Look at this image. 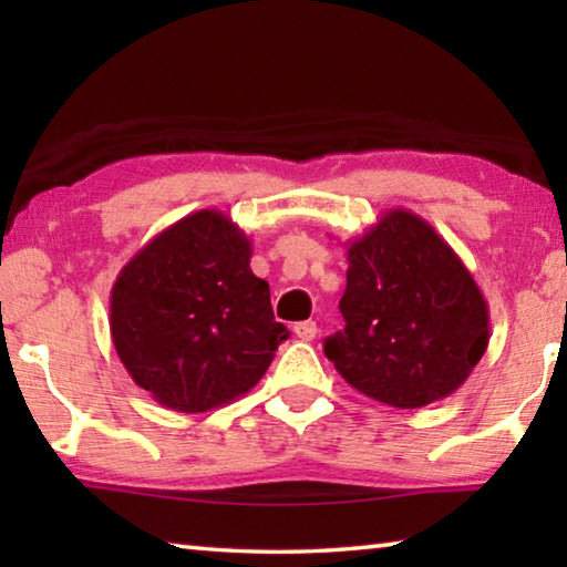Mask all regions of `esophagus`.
<instances>
[{
	"label": "esophagus",
	"instance_id": "esophagus-1",
	"mask_svg": "<svg viewBox=\"0 0 567 567\" xmlns=\"http://www.w3.org/2000/svg\"><path fill=\"white\" fill-rule=\"evenodd\" d=\"M292 330H295V334H297V338H300L302 342H310V340H315V334H318V322H312V320L297 322Z\"/></svg>",
	"mask_w": 567,
	"mask_h": 567
}]
</instances>
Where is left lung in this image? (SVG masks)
<instances>
[{"label": "left lung", "instance_id": "obj_1", "mask_svg": "<svg viewBox=\"0 0 567 567\" xmlns=\"http://www.w3.org/2000/svg\"><path fill=\"white\" fill-rule=\"evenodd\" d=\"M344 247V330L324 340L334 370L400 410L453 395L491 340L487 302L455 249L402 207Z\"/></svg>", "mask_w": 567, "mask_h": 567}]
</instances>
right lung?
<instances>
[{"label": "right lung", "instance_id": "add662e5", "mask_svg": "<svg viewBox=\"0 0 567 567\" xmlns=\"http://www.w3.org/2000/svg\"><path fill=\"white\" fill-rule=\"evenodd\" d=\"M249 257L233 219L199 209L152 237L112 285L114 350L167 410L207 412L243 398L290 334Z\"/></svg>", "mask_w": 567, "mask_h": 567}]
</instances>
